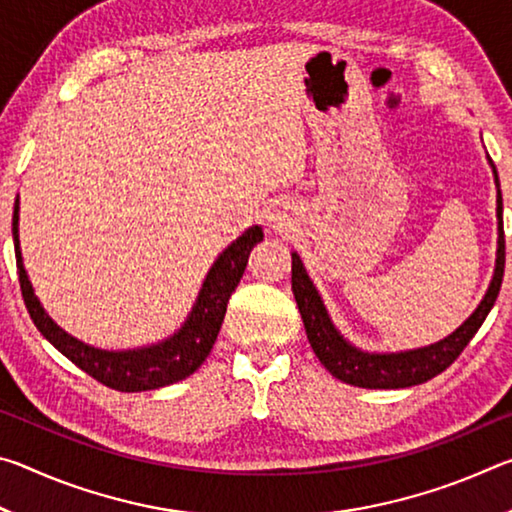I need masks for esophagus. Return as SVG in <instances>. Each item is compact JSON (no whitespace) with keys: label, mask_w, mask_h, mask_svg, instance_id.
Here are the masks:
<instances>
[{"label":"esophagus","mask_w":512,"mask_h":512,"mask_svg":"<svg viewBox=\"0 0 512 512\" xmlns=\"http://www.w3.org/2000/svg\"><path fill=\"white\" fill-rule=\"evenodd\" d=\"M268 225H271L273 232H291L293 216L289 214L287 207H275V210L268 214Z\"/></svg>","instance_id":"1"}]
</instances>
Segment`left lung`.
I'll return each instance as SVG.
<instances>
[{"label":"left lung","mask_w":512,"mask_h":512,"mask_svg":"<svg viewBox=\"0 0 512 512\" xmlns=\"http://www.w3.org/2000/svg\"><path fill=\"white\" fill-rule=\"evenodd\" d=\"M488 164L495 176L497 187V259L495 273H492L490 287L485 291L479 305L458 325L452 334L436 343L424 345V348L400 350V352H368L352 345L334 325L332 316L325 307V300L320 296L314 280H311L305 264L298 253H291V289L296 296L302 323H305L307 339L311 350L316 352L318 361L332 372L336 379L345 384L359 388H409L429 381L440 375L456 361L458 354L465 350V345L472 341V336L479 332L485 316L490 314L492 305L499 296L501 280H504L506 266V241H504V219H501V189L495 162Z\"/></svg>","instance_id":"8db88e82"}]
</instances>
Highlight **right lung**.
Masks as SVG:
<instances>
[{
    "label": "right lung",
    "mask_w": 512,
    "mask_h": 512,
    "mask_svg": "<svg viewBox=\"0 0 512 512\" xmlns=\"http://www.w3.org/2000/svg\"><path fill=\"white\" fill-rule=\"evenodd\" d=\"M262 239V225H250L248 230H244V235L237 237L214 259L185 323L167 339L142 345V348L103 350L67 334L42 307L22 259L20 194H17L13 205V246L17 275H20L22 298L29 309L31 320L40 329V334L58 352H63L69 361L88 372L90 377L101 381L103 386L115 388V391L121 393L155 391V388L183 381L201 368V363L207 359L216 341V334H219L232 291L237 289L241 275L246 271L250 250Z\"/></svg>",
    "instance_id": "right-lung-1"
}]
</instances>
